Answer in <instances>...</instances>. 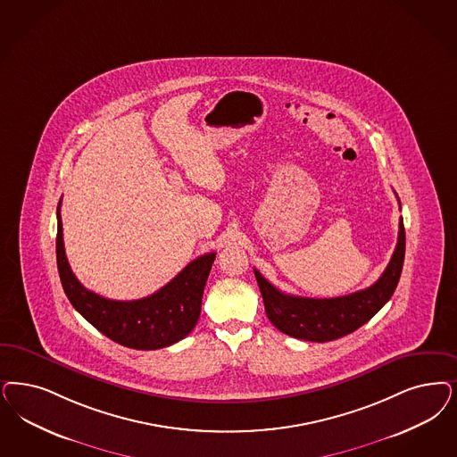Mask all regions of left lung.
I'll return each instance as SVG.
<instances>
[{"label":"left lung","instance_id":"left-lung-1","mask_svg":"<svg viewBox=\"0 0 457 457\" xmlns=\"http://www.w3.org/2000/svg\"><path fill=\"white\" fill-rule=\"evenodd\" d=\"M398 228V241L388 267L371 287L349 295L334 299L288 295L254 270L270 322L284 334L312 343L334 341L360 329L392 299L400 280L405 258L403 220H400Z\"/></svg>","mask_w":457,"mask_h":457}]
</instances>
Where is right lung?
Listing matches in <instances>:
<instances>
[{
    "instance_id": "right-lung-1",
    "label": "right lung",
    "mask_w": 457,
    "mask_h": 457,
    "mask_svg": "<svg viewBox=\"0 0 457 457\" xmlns=\"http://www.w3.org/2000/svg\"><path fill=\"white\" fill-rule=\"evenodd\" d=\"M57 268L63 292L74 309L114 343L131 349H160L184 339L201 315L205 282L216 253L190 262L155 294L138 300H111L80 284L63 250L61 203L57 207Z\"/></svg>"
}]
</instances>
